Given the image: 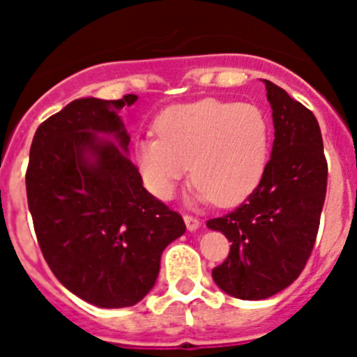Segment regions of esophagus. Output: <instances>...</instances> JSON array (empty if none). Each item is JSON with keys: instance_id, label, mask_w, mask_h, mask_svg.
Returning <instances> with one entry per match:
<instances>
[{"instance_id": "1", "label": "esophagus", "mask_w": 357, "mask_h": 357, "mask_svg": "<svg viewBox=\"0 0 357 357\" xmlns=\"http://www.w3.org/2000/svg\"><path fill=\"white\" fill-rule=\"evenodd\" d=\"M184 222H185V227H188V230H197L198 227H200V220H198L197 216H191V214H185Z\"/></svg>"}]
</instances>
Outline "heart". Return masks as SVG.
I'll return each instance as SVG.
<instances>
[{
    "label": "heart",
    "mask_w": 357,
    "mask_h": 357,
    "mask_svg": "<svg viewBox=\"0 0 357 357\" xmlns=\"http://www.w3.org/2000/svg\"><path fill=\"white\" fill-rule=\"evenodd\" d=\"M157 137L141 139L135 160L155 197L168 198L188 173L200 200L230 206L254 191L268 160V121L259 107L206 98L166 109Z\"/></svg>",
    "instance_id": "1"
}]
</instances>
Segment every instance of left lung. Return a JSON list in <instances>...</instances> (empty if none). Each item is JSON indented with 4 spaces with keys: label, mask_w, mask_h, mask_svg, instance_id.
I'll use <instances>...</instances> for the list:
<instances>
[{
    "label": "left lung",
    "mask_w": 357,
    "mask_h": 357,
    "mask_svg": "<svg viewBox=\"0 0 357 357\" xmlns=\"http://www.w3.org/2000/svg\"><path fill=\"white\" fill-rule=\"evenodd\" d=\"M272 105V157L241 206L207 227L230 241L213 279L230 296L261 301L301 275L317 241L327 191V160L318 121L309 109L264 80Z\"/></svg>",
    "instance_id": "obj_1"
}]
</instances>
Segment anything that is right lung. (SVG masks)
<instances>
[{
  "label": "right lung",
  "mask_w": 357,
  "mask_h": 357,
  "mask_svg": "<svg viewBox=\"0 0 357 357\" xmlns=\"http://www.w3.org/2000/svg\"><path fill=\"white\" fill-rule=\"evenodd\" d=\"M135 100H75L40 123L30 148L26 197L40 252L69 291L98 307L143 301L162 250L185 232L127 155L130 137L116 112Z\"/></svg>",
  "instance_id": "1"
}]
</instances>
